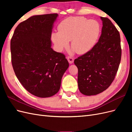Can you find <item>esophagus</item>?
<instances>
[{"instance_id":"obj_1","label":"esophagus","mask_w":132,"mask_h":132,"mask_svg":"<svg viewBox=\"0 0 132 132\" xmlns=\"http://www.w3.org/2000/svg\"><path fill=\"white\" fill-rule=\"evenodd\" d=\"M67 60H68V61L69 62V64H73V62H74V59L71 57H67Z\"/></svg>"}]
</instances>
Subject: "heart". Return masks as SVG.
I'll use <instances>...</instances> for the list:
<instances>
[{"mask_svg": "<svg viewBox=\"0 0 132 132\" xmlns=\"http://www.w3.org/2000/svg\"><path fill=\"white\" fill-rule=\"evenodd\" d=\"M58 32L52 34L57 51L61 52L68 46L79 54L89 52L95 46L101 32L98 22L84 17H70L64 20L58 26Z\"/></svg>", "mask_w": 132, "mask_h": 132, "instance_id": "1", "label": "heart"}]
</instances>
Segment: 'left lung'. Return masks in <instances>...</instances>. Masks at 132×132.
<instances>
[{
    "instance_id": "obj_1",
    "label": "left lung",
    "mask_w": 132,
    "mask_h": 132,
    "mask_svg": "<svg viewBox=\"0 0 132 132\" xmlns=\"http://www.w3.org/2000/svg\"><path fill=\"white\" fill-rule=\"evenodd\" d=\"M102 21L101 36L89 52L74 60L78 84L83 95H97L109 87L116 75L121 59L120 35L110 19Z\"/></svg>"
}]
</instances>
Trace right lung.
Masks as SVG:
<instances>
[{
	"mask_svg": "<svg viewBox=\"0 0 132 132\" xmlns=\"http://www.w3.org/2000/svg\"><path fill=\"white\" fill-rule=\"evenodd\" d=\"M57 14L34 15L16 28L10 42L11 62L17 78L30 93L45 98L56 94L69 63L51 48Z\"/></svg>",
	"mask_w": 132,
	"mask_h": 132,
	"instance_id": "1",
	"label": "right lung"
}]
</instances>
